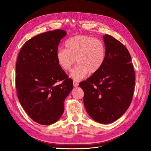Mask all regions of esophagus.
Segmentation results:
<instances>
[{"label":"esophagus","instance_id":"34e87169","mask_svg":"<svg viewBox=\"0 0 151 151\" xmlns=\"http://www.w3.org/2000/svg\"><path fill=\"white\" fill-rule=\"evenodd\" d=\"M73 86H75V87H76V86H78V83L76 82V81H73Z\"/></svg>","mask_w":151,"mask_h":151}]
</instances>
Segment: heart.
Masks as SVG:
<instances>
[{
  "instance_id": "b5f03b06",
  "label": "heart",
  "mask_w": 151,
  "mask_h": 151,
  "mask_svg": "<svg viewBox=\"0 0 151 151\" xmlns=\"http://www.w3.org/2000/svg\"><path fill=\"white\" fill-rule=\"evenodd\" d=\"M65 49L56 52L58 65L65 71H69L75 62L77 65L71 71L70 77L80 81L88 73L95 74L104 65L106 47L99 39L87 35H77L68 39L65 44Z\"/></svg>"
}]
</instances>
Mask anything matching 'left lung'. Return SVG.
Here are the masks:
<instances>
[{"mask_svg":"<svg viewBox=\"0 0 151 151\" xmlns=\"http://www.w3.org/2000/svg\"><path fill=\"white\" fill-rule=\"evenodd\" d=\"M106 58L101 68L80 83L87 113L106 124L119 119L132 101L135 73L127 48L110 35L103 36Z\"/></svg>","mask_w":151,"mask_h":151,"instance_id":"1","label":"left lung"}]
</instances>
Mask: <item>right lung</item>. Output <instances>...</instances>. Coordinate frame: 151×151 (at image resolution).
Wrapping results in <instances>:
<instances>
[{"mask_svg":"<svg viewBox=\"0 0 151 151\" xmlns=\"http://www.w3.org/2000/svg\"><path fill=\"white\" fill-rule=\"evenodd\" d=\"M66 35L61 29L38 35L24 43L17 57L16 85L19 102L41 125H51L60 119L65 100L73 86L56 61L58 45ZM59 81L61 84L57 85Z\"/></svg>","mask_w":151,"mask_h":151,"instance_id":"1","label":"right lung"}]
</instances>
